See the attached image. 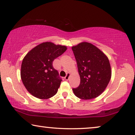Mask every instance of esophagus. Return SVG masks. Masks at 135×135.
<instances>
[{"instance_id": "obj_1", "label": "esophagus", "mask_w": 135, "mask_h": 135, "mask_svg": "<svg viewBox=\"0 0 135 135\" xmlns=\"http://www.w3.org/2000/svg\"><path fill=\"white\" fill-rule=\"evenodd\" d=\"M70 74L69 73H68L67 75H66V76L65 77V79L66 80H68V79H69V77H70Z\"/></svg>"}]
</instances>
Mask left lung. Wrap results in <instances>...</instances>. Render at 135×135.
Wrapping results in <instances>:
<instances>
[{"label":"left lung","instance_id":"1","mask_svg":"<svg viewBox=\"0 0 135 135\" xmlns=\"http://www.w3.org/2000/svg\"><path fill=\"white\" fill-rule=\"evenodd\" d=\"M80 83L73 92L77 97L88 100L97 98L105 90L111 77L108 57L90 43L83 42L72 46Z\"/></svg>","mask_w":135,"mask_h":135}]
</instances>
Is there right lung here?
Segmentation results:
<instances>
[{
  "mask_svg": "<svg viewBox=\"0 0 135 135\" xmlns=\"http://www.w3.org/2000/svg\"><path fill=\"white\" fill-rule=\"evenodd\" d=\"M67 49L66 46L46 42L26 54L21 64V78L30 94L42 99H49L56 94L62 80L52 64Z\"/></svg>",
  "mask_w": 135,
  "mask_h": 135,
  "instance_id": "obj_1",
  "label": "right lung"
}]
</instances>
